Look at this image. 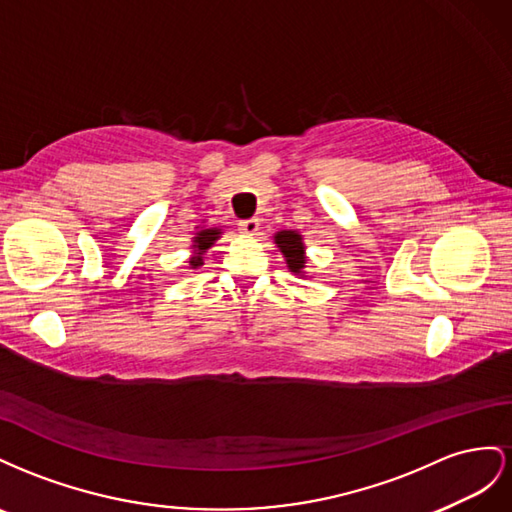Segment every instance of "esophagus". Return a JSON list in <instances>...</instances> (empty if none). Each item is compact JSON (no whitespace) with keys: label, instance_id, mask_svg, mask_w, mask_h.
Segmentation results:
<instances>
[{"label":"esophagus","instance_id":"34e87169","mask_svg":"<svg viewBox=\"0 0 512 512\" xmlns=\"http://www.w3.org/2000/svg\"><path fill=\"white\" fill-rule=\"evenodd\" d=\"M238 229L242 233H246V236H255V233L259 231V221L257 218H246V221L238 223Z\"/></svg>","mask_w":512,"mask_h":512}]
</instances>
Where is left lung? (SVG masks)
Instances as JSON below:
<instances>
[{
	"mask_svg": "<svg viewBox=\"0 0 512 512\" xmlns=\"http://www.w3.org/2000/svg\"><path fill=\"white\" fill-rule=\"evenodd\" d=\"M276 246L281 248V253L287 261V268L289 272L294 274H304V264H306V257H304V244H302V236L298 231H279L274 236Z\"/></svg>",
	"mask_w": 512,
	"mask_h": 512,
	"instance_id": "left-lung-1",
	"label": "left lung"
}]
</instances>
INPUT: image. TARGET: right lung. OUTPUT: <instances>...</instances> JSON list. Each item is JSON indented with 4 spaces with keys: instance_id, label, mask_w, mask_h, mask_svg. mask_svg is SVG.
<instances>
[{
    "instance_id": "1",
    "label": "right lung",
    "mask_w": 512,
    "mask_h": 512,
    "mask_svg": "<svg viewBox=\"0 0 512 512\" xmlns=\"http://www.w3.org/2000/svg\"><path fill=\"white\" fill-rule=\"evenodd\" d=\"M221 229H216V227H210V229H201V231H197V236L193 238V248H195V255L191 257V266L193 268H199L201 264H203V253L208 251V248L221 238Z\"/></svg>"
}]
</instances>
